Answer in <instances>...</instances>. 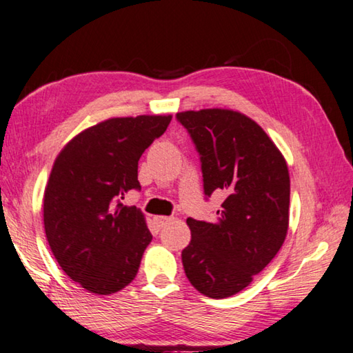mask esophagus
<instances>
[{"label": "esophagus", "mask_w": 353, "mask_h": 353, "mask_svg": "<svg viewBox=\"0 0 353 353\" xmlns=\"http://www.w3.org/2000/svg\"><path fill=\"white\" fill-rule=\"evenodd\" d=\"M154 221H155V224L159 225V229H163L166 224L171 223L172 218H170V216H155Z\"/></svg>", "instance_id": "obj_1"}]
</instances>
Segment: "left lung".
<instances>
[{"label":"left lung","instance_id":"1","mask_svg":"<svg viewBox=\"0 0 353 353\" xmlns=\"http://www.w3.org/2000/svg\"><path fill=\"white\" fill-rule=\"evenodd\" d=\"M201 154L204 191L227 196L213 223L187 219L183 270L201 294L225 299L252 282L288 234L290 172L283 154L252 118L232 109L177 113Z\"/></svg>","mask_w":353,"mask_h":353}]
</instances>
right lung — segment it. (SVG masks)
Wrapping results in <instances>:
<instances>
[{"instance_id": "obj_1", "label": "right lung", "mask_w": 353, "mask_h": 353, "mask_svg": "<svg viewBox=\"0 0 353 353\" xmlns=\"http://www.w3.org/2000/svg\"><path fill=\"white\" fill-rule=\"evenodd\" d=\"M172 115L104 119L74 135L43 194L48 244L65 274L98 296L128 286L152 235L140 208L117 204L139 190V160Z\"/></svg>"}]
</instances>
